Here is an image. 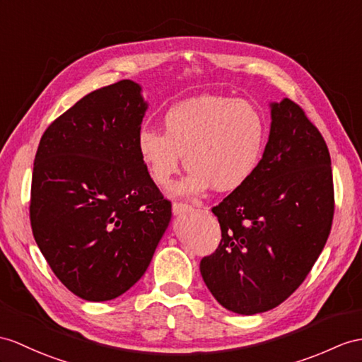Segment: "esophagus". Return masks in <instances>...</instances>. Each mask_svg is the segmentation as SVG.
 I'll return each instance as SVG.
<instances>
[{
  "mask_svg": "<svg viewBox=\"0 0 362 362\" xmlns=\"http://www.w3.org/2000/svg\"><path fill=\"white\" fill-rule=\"evenodd\" d=\"M198 206L201 207V204H198ZM192 209H193L192 206L182 204V202H173V206H172V211H173L175 216H181L184 214H187V211H190Z\"/></svg>",
  "mask_w": 362,
  "mask_h": 362,
  "instance_id": "34e87169",
  "label": "esophagus"
}]
</instances>
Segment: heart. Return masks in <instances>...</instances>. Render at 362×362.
I'll use <instances>...</instances> for the list:
<instances>
[{
  "label": "heart",
  "mask_w": 362,
  "mask_h": 362,
  "mask_svg": "<svg viewBox=\"0 0 362 362\" xmlns=\"http://www.w3.org/2000/svg\"><path fill=\"white\" fill-rule=\"evenodd\" d=\"M164 134L144 127L136 138L147 175L169 187L184 164L190 170L173 189L176 197H198L215 187L233 192L258 170L266 146V121L257 105L204 95L173 105L163 118Z\"/></svg>",
  "instance_id": "obj_1"
}]
</instances>
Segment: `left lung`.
I'll return each mask as SVG.
<instances>
[{
    "mask_svg": "<svg viewBox=\"0 0 362 362\" xmlns=\"http://www.w3.org/2000/svg\"><path fill=\"white\" fill-rule=\"evenodd\" d=\"M269 105L270 134L258 170L211 209L223 238L199 264L210 293L238 315L286 301L318 259L333 219L322 135L293 101Z\"/></svg>",
    "mask_w": 362,
    "mask_h": 362,
    "instance_id": "obj_1",
    "label": "left lung"
}]
</instances>
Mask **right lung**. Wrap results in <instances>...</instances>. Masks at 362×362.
Listing matches in <instances>:
<instances>
[{
	"mask_svg": "<svg viewBox=\"0 0 362 362\" xmlns=\"http://www.w3.org/2000/svg\"><path fill=\"white\" fill-rule=\"evenodd\" d=\"M147 107L132 79L93 90L52 122L35 155V241L57 278L86 301L127 292L170 224V202L136 148Z\"/></svg>",
	"mask_w": 362,
	"mask_h": 362,
	"instance_id": "1",
	"label": "right lung"
}]
</instances>
